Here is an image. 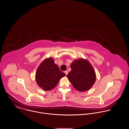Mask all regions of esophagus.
Segmentation results:
<instances>
[{
  "label": "esophagus",
  "mask_w": 129,
  "mask_h": 129,
  "mask_svg": "<svg viewBox=\"0 0 129 129\" xmlns=\"http://www.w3.org/2000/svg\"><path fill=\"white\" fill-rule=\"evenodd\" d=\"M64 73H65L66 75H67V74H68V71L67 70H66V71H65L64 72Z\"/></svg>",
  "instance_id": "34e87169"
}]
</instances>
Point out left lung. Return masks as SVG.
Segmentation results:
<instances>
[{
	"label": "left lung",
	"instance_id": "obj_1",
	"mask_svg": "<svg viewBox=\"0 0 129 129\" xmlns=\"http://www.w3.org/2000/svg\"><path fill=\"white\" fill-rule=\"evenodd\" d=\"M71 68L67 78L73 86L80 91L89 90L96 80L95 73L90 64L85 59H77L72 63Z\"/></svg>",
	"mask_w": 129,
	"mask_h": 129
}]
</instances>
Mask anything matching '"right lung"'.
<instances>
[{
  "instance_id": "add662e5",
  "label": "right lung",
  "mask_w": 129,
  "mask_h": 129,
  "mask_svg": "<svg viewBox=\"0 0 129 129\" xmlns=\"http://www.w3.org/2000/svg\"><path fill=\"white\" fill-rule=\"evenodd\" d=\"M54 62L52 58L45 59L37 69L36 79L38 85L44 90H49L57 85L59 80L65 76Z\"/></svg>"
}]
</instances>
